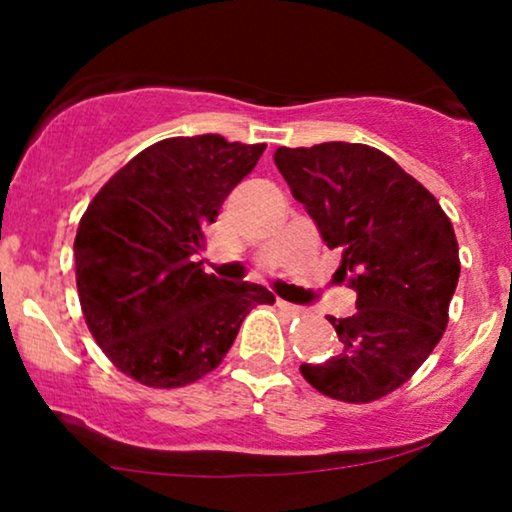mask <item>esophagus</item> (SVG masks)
<instances>
[{
    "label": "esophagus",
    "mask_w": 512,
    "mask_h": 512,
    "mask_svg": "<svg viewBox=\"0 0 512 512\" xmlns=\"http://www.w3.org/2000/svg\"><path fill=\"white\" fill-rule=\"evenodd\" d=\"M277 308H280V311H285L287 315H301L304 313V308L301 306H294V304H289V301H285V299H277Z\"/></svg>",
    "instance_id": "obj_1"
}]
</instances>
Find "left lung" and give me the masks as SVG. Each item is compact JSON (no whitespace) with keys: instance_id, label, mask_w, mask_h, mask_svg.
I'll return each instance as SVG.
<instances>
[{"instance_id":"1","label":"left lung","mask_w":512,"mask_h":512,"mask_svg":"<svg viewBox=\"0 0 512 512\" xmlns=\"http://www.w3.org/2000/svg\"><path fill=\"white\" fill-rule=\"evenodd\" d=\"M275 166L313 218L358 311L332 318L339 353L304 363L320 394L346 403L382 399L427 361L449 323L460 261L439 201L394 159L368 144L280 147Z\"/></svg>"}]
</instances>
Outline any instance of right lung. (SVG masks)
<instances>
[{"instance_id": "1", "label": "right lung", "mask_w": 512, "mask_h": 512, "mask_svg": "<svg viewBox=\"0 0 512 512\" xmlns=\"http://www.w3.org/2000/svg\"><path fill=\"white\" fill-rule=\"evenodd\" d=\"M266 144L170 137L130 159L90 201L75 282L92 337L125 375L173 389L218 368L266 287L206 275L194 256Z\"/></svg>"}]
</instances>
